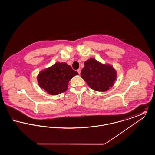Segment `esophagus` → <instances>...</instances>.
Here are the masks:
<instances>
[{
	"label": "esophagus",
	"instance_id": "obj_1",
	"mask_svg": "<svg viewBox=\"0 0 155 155\" xmlns=\"http://www.w3.org/2000/svg\"><path fill=\"white\" fill-rule=\"evenodd\" d=\"M77 72L78 73V74H80V73H81V69H80V68H78V69L77 70Z\"/></svg>",
	"mask_w": 155,
	"mask_h": 155
}]
</instances>
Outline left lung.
<instances>
[{
    "mask_svg": "<svg viewBox=\"0 0 155 155\" xmlns=\"http://www.w3.org/2000/svg\"><path fill=\"white\" fill-rule=\"evenodd\" d=\"M81 77L91 88L104 92L113 87L117 78V73L113 67L103 64L92 58L85 61Z\"/></svg>",
    "mask_w": 155,
    "mask_h": 155,
    "instance_id": "8db88e82",
    "label": "left lung"
}]
</instances>
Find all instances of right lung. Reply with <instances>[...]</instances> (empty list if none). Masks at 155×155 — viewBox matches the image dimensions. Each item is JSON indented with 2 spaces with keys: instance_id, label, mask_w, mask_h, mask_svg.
I'll return each instance as SVG.
<instances>
[{
  "instance_id": "right-lung-1",
  "label": "right lung",
  "mask_w": 155,
  "mask_h": 155,
  "mask_svg": "<svg viewBox=\"0 0 155 155\" xmlns=\"http://www.w3.org/2000/svg\"><path fill=\"white\" fill-rule=\"evenodd\" d=\"M78 73L66 63H55L42 70L38 75L39 87L52 95H57L67 89L69 81Z\"/></svg>"
}]
</instances>
